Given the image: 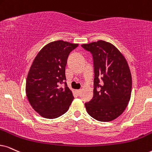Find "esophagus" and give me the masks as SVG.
<instances>
[{
  "instance_id": "34e87169",
  "label": "esophagus",
  "mask_w": 152,
  "mask_h": 152,
  "mask_svg": "<svg viewBox=\"0 0 152 152\" xmlns=\"http://www.w3.org/2000/svg\"><path fill=\"white\" fill-rule=\"evenodd\" d=\"M76 95H77L78 96L80 95V94H81V90H76Z\"/></svg>"
}]
</instances>
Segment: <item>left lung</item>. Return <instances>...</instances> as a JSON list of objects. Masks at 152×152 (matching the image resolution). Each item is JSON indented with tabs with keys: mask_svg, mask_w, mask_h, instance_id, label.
Segmentation results:
<instances>
[{
	"mask_svg": "<svg viewBox=\"0 0 152 152\" xmlns=\"http://www.w3.org/2000/svg\"><path fill=\"white\" fill-rule=\"evenodd\" d=\"M93 55V97L85 104L87 112L102 122L114 120L130 99L132 77L128 62L114 45L98 41L81 45Z\"/></svg>",
	"mask_w": 152,
	"mask_h": 152,
	"instance_id": "1",
	"label": "left lung"
}]
</instances>
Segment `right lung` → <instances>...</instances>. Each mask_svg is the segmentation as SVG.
<instances>
[{
    "label": "right lung",
    "mask_w": 152,
    "mask_h": 152,
    "mask_svg": "<svg viewBox=\"0 0 152 152\" xmlns=\"http://www.w3.org/2000/svg\"><path fill=\"white\" fill-rule=\"evenodd\" d=\"M78 45L63 41L51 42L40 50L31 66L26 83V96L33 109L44 118L62 116L74 99L65 82V66L69 53Z\"/></svg>",
    "instance_id": "1"
}]
</instances>
